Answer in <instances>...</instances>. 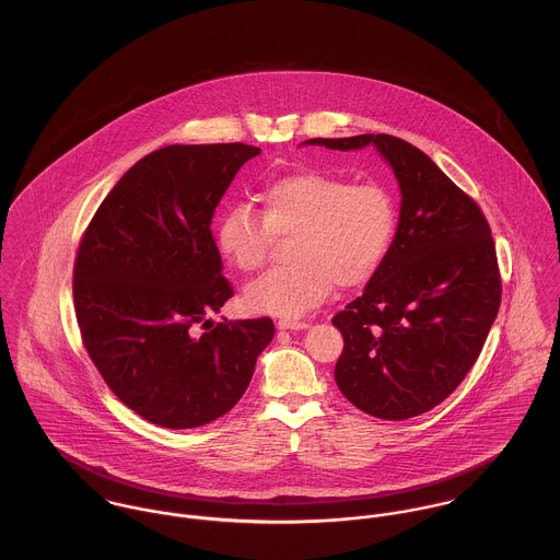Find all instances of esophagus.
<instances>
[{
    "instance_id": "esophagus-1",
    "label": "esophagus",
    "mask_w": 560,
    "mask_h": 560,
    "mask_svg": "<svg viewBox=\"0 0 560 560\" xmlns=\"http://www.w3.org/2000/svg\"><path fill=\"white\" fill-rule=\"evenodd\" d=\"M311 325L306 320L280 319L278 320V329H291V331H300V329H308Z\"/></svg>"
}]
</instances>
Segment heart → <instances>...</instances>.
<instances>
[{"mask_svg": "<svg viewBox=\"0 0 560 560\" xmlns=\"http://www.w3.org/2000/svg\"><path fill=\"white\" fill-rule=\"evenodd\" d=\"M262 215L233 205L218 224V241L241 271H256L276 237H293L295 265L273 269L245 289L252 313L300 317L340 287H362L382 267L397 229L390 191L377 183L302 172L267 185Z\"/></svg>", "mask_w": 560, "mask_h": 560, "instance_id": "obj_1", "label": "heart"}]
</instances>
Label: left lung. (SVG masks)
I'll return each instance as SVG.
<instances>
[{"instance_id":"8db88e82","label":"left lung","mask_w":560,"mask_h":560,"mask_svg":"<svg viewBox=\"0 0 560 560\" xmlns=\"http://www.w3.org/2000/svg\"><path fill=\"white\" fill-rule=\"evenodd\" d=\"M302 144L331 151L375 147L399 183V224L380 271L331 323L345 347L334 380L358 409L405 420L446 399L472 369L500 308L489 224L429 155L409 142L364 133Z\"/></svg>"}]
</instances>
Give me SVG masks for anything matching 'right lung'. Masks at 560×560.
Here are the masks:
<instances>
[{"label": "right lung", "instance_id": "add662e5", "mask_svg": "<svg viewBox=\"0 0 560 560\" xmlns=\"http://www.w3.org/2000/svg\"><path fill=\"white\" fill-rule=\"evenodd\" d=\"M256 155L240 142L163 147L120 176L80 243L73 298L83 345L112 393L165 429L231 411L276 331L267 317L209 319L233 298L213 211Z\"/></svg>", "mask_w": 560, "mask_h": 560}]
</instances>
